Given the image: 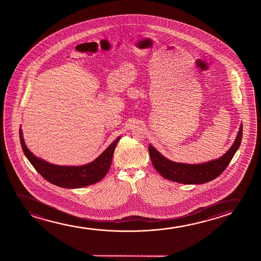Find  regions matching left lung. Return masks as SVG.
<instances>
[{
    "label": "left lung",
    "mask_w": 261,
    "mask_h": 261,
    "mask_svg": "<svg viewBox=\"0 0 261 261\" xmlns=\"http://www.w3.org/2000/svg\"><path fill=\"white\" fill-rule=\"evenodd\" d=\"M242 137L243 124L240 125L234 143L223 156L200 164H186L170 161L160 153L151 144H149L148 149L151 163L161 176L184 185H200L212 181L222 174L239 149Z\"/></svg>",
    "instance_id": "8db88e82"
}]
</instances>
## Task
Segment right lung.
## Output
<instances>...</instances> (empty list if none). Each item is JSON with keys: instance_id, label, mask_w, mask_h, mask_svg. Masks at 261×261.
<instances>
[{"instance_id": "1", "label": "right lung", "mask_w": 261, "mask_h": 261, "mask_svg": "<svg viewBox=\"0 0 261 261\" xmlns=\"http://www.w3.org/2000/svg\"><path fill=\"white\" fill-rule=\"evenodd\" d=\"M121 137L118 136L99 157L88 164L82 166H60L51 164L41 158L36 157L25 145L21 127L19 128V139L22 150L29 162L36 171L48 182L55 186L75 189L96 184L106 175L111 168V161L117 143Z\"/></svg>"}]
</instances>
